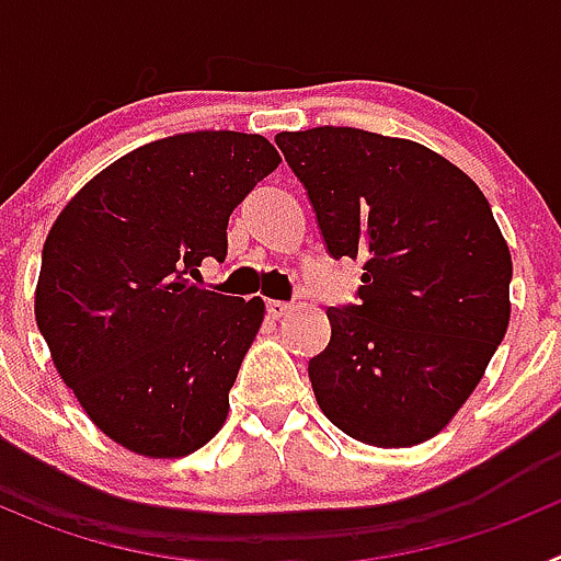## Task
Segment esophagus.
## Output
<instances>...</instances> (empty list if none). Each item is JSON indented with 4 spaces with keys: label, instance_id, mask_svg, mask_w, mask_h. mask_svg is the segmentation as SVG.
I'll use <instances>...</instances> for the list:
<instances>
[{
    "label": "esophagus",
    "instance_id": "obj_1",
    "mask_svg": "<svg viewBox=\"0 0 561 561\" xmlns=\"http://www.w3.org/2000/svg\"><path fill=\"white\" fill-rule=\"evenodd\" d=\"M295 309V306L291 304H284V300H266V311H270V317H286L289 314V311Z\"/></svg>",
    "mask_w": 561,
    "mask_h": 561
}]
</instances>
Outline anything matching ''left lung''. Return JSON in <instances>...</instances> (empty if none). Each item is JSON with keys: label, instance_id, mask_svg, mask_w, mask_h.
Segmentation results:
<instances>
[{"label": "left lung", "instance_id": "obj_1", "mask_svg": "<svg viewBox=\"0 0 561 561\" xmlns=\"http://www.w3.org/2000/svg\"><path fill=\"white\" fill-rule=\"evenodd\" d=\"M359 304L329 309L309 362L325 419L370 447H415L455 419L503 342L512 252L483 191L421 142L348 126L275 137Z\"/></svg>", "mask_w": 561, "mask_h": 561}]
</instances>
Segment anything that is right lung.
Masks as SVG:
<instances>
[{"instance_id":"1","label":"right lung","mask_w":561,"mask_h":561,"mask_svg":"<svg viewBox=\"0 0 561 561\" xmlns=\"http://www.w3.org/2000/svg\"><path fill=\"white\" fill-rule=\"evenodd\" d=\"M280 162L266 137L173 134L103 168L44 241L36 323L95 427L146 458H182L225 427L264 300L191 284L225 261L227 221Z\"/></svg>"}]
</instances>
